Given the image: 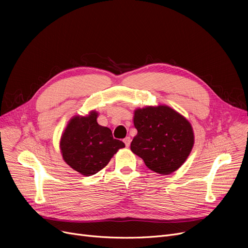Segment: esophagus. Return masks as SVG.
I'll use <instances>...</instances> for the list:
<instances>
[{
    "instance_id": "obj_1",
    "label": "esophagus",
    "mask_w": 248,
    "mask_h": 248,
    "mask_svg": "<svg viewBox=\"0 0 248 248\" xmlns=\"http://www.w3.org/2000/svg\"><path fill=\"white\" fill-rule=\"evenodd\" d=\"M131 141H132V140H131V138H129V137H126V138L124 140V145H125L126 148H128L129 145H131Z\"/></svg>"
}]
</instances>
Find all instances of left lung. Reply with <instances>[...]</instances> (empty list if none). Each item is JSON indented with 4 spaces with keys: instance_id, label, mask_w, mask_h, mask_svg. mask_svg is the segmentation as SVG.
I'll use <instances>...</instances> for the list:
<instances>
[{
    "instance_id": "1",
    "label": "left lung",
    "mask_w": 248,
    "mask_h": 248,
    "mask_svg": "<svg viewBox=\"0 0 248 248\" xmlns=\"http://www.w3.org/2000/svg\"><path fill=\"white\" fill-rule=\"evenodd\" d=\"M134 124L138 134L131 150L150 170L169 175L186 162L195 137L185 116L164 104L149 106L135 110Z\"/></svg>"
}]
</instances>
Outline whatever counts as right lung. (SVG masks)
I'll list each match as a JSON object with an SVG mask.
<instances>
[{"label":"right lung","mask_w":248,"mask_h":248,"mask_svg":"<svg viewBox=\"0 0 248 248\" xmlns=\"http://www.w3.org/2000/svg\"><path fill=\"white\" fill-rule=\"evenodd\" d=\"M98 112L75 115L68 122L60 139V152L64 162L83 176H91L106 167L113 155L124 148L111 131L97 124Z\"/></svg>","instance_id":"obj_1"}]
</instances>
